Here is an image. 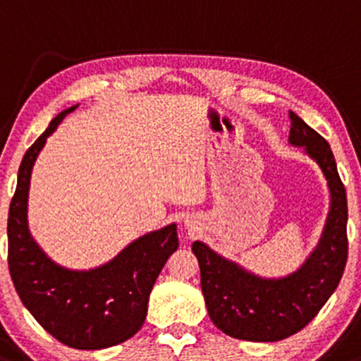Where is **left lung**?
I'll use <instances>...</instances> for the list:
<instances>
[{
  "label": "left lung",
  "mask_w": 361,
  "mask_h": 361,
  "mask_svg": "<svg viewBox=\"0 0 361 361\" xmlns=\"http://www.w3.org/2000/svg\"><path fill=\"white\" fill-rule=\"evenodd\" d=\"M293 147L322 170L331 206L321 240L302 268L285 278H261L196 240L192 252L201 269V290L214 326L244 341L273 343L309 324L341 281L348 261V202L329 143L290 112Z\"/></svg>",
  "instance_id": "1"
}]
</instances>
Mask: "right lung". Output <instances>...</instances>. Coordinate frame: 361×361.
<instances>
[{"mask_svg":"<svg viewBox=\"0 0 361 361\" xmlns=\"http://www.w3.org/2000/svg\"><path fill=\"white\" fill-rule=\"evenodd\" d=\"M78 105L59 112L27 149L8 213V268L20 300L58 341L76 350H104L143 326L148 297L161 268L179 247L176 224L124 247L107 264L73 271L56 264L32 238L27 224L32 167L47 136Z\"/></svg>","mask_w":361,"mask_h":361,"instance_id":"1","label":"right lung"}]
</instances>
